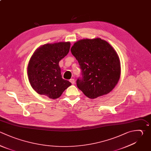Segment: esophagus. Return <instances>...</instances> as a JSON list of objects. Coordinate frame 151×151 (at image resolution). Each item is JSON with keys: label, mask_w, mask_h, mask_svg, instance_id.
Returning a JSON list of instances; mask_svg holds the SVG:
<instances>
[{"label": "esophagus", "mask_w": 151, "mask_h": 151, "mask_svg": "<svg viewBox=\"0 0 151 151\" xmlns=\"http://www.w3.org/2000/svg\"><path fill=\"white\" fill-rule=\"evenodd\" d=\"M70 81L71 83L72 84H75V80L74 78H71L70 80Z\"/></svg>", "instance_id": "34e87169"}]
</instances>
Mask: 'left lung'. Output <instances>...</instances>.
Wrapping results in <instances>:
<instances>
[{"label": "left lung", "instance_id": "obj_1", "mask_svg": "<svg viewBox=\"0 0 151 151\" xmlns=\"http://www.w3.org/2000/svg\"><path fill=\"white\" fill-rule=\"evenodd\" d=\"M71 51L82 70L77 86L87 97L106 95L115 87L120 76V61L109 42L100 38L83 39L74 44Z\"/></svg>", "mask_w": 151, "mask_h": 151}]
</instances>
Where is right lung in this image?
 <instances>
[{
	"mask_svg": "<svg viewBox=\"0 0 151 151\" xmlns=\"http://www.w3.org/2000/svg\"><path fill=\"white\" fill-rule=\"evenodd\" d=\"M70 42L46 44L37 48L31 57L27 74L33 89L39 94L55 99L71 85L62 78L59 62L70 51Z\"/></svg>",
	"mask_w": 151,
	"mask_h": 151,
	"instance_id": "1",
	"label": "right lung"
}]
</instances>
